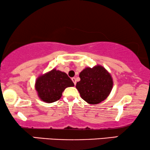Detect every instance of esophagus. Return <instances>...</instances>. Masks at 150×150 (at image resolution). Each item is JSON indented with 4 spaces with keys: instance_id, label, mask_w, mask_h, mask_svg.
<instances>
[{
    "instance_id": "1",
    "label": "esophagus",
    "mask_w": 150,
    "mask_h": 150,
    "mask_svg": "<svg viewBox=\"0 0 150 150\" xmlns=\"http://www.w3.org/2000/svg\"><path fill=\"white\" fill-rule=\"evenodd\" d=\"M71 80H72L73 83H74V85L76 84V78H75V77H73V78H71Z\"/></svg>"
}]
</instances>
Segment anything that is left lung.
I'll list each match as a JSON object with an SVG mask.
<instances>
[{"mask_svg":"<svg viewBox=\"0 0 150 150\" xmlns=\"http://www.w3.org/2000/svg\"><path fill=\"white\" fill-rule=\"evenodd\" d=\"M76 87L81 97L89 104H98L108 98L113 87L112 76L103 66L86 67L80 73Z\"/></svg>","mask_w":150,"mask_h":150,"instance_id":"8db88e82","label":"left lung"}]
</instances>
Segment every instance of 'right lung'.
<instances>
[{
    "mask_svg": "<svg viewBox=\"0 0 150 150\" xmlns=\"http://www.w3.org/2000/svg\"><path fill=\"white\" fill-rule=\"evenodd\" d=\"M74 86V84L67 74L56 69L40 75L35 83L38 97L48 103L59 100L65 88Z\"/></svg>",
    "mask_w": 150,
    "mask_h": 150,
    "instance_id": "1",
    "label": "right lung"
}]
</instances>
